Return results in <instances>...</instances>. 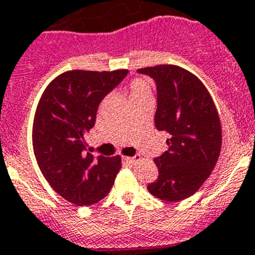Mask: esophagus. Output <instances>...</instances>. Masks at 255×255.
Wrapping results in <instances>:
<instances>
[{
    "instance_id": "34e87169",
    "label": "esophagus",
    "mask_w": 255,
    "mask_h": 255,
    "mask_svg": "<svg viewBox=\"0 0 255 255\" xmlns=\"http://www.w3.org/2000/svg\"><path fill=\"white\" fill-rule=\"evenodd\" d=\"M139 160V156L137 157H123V162L127 163H134Z\"/></svg>"
}]
</instances>
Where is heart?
Here are the masks:
<instances>
[{
	"instance_id": "1",
	"label": "heart",
	"mask_w": 255,
	"mask_h": 255,
	"mask_svg": "<svg viewBox=\"0 0 255 255\" xmlns=\"http://www.w3.org/2000/svg\"><path fill=\"white\" fill-rule=\"evenodd\" d=\"M128 92H129L130 102L134 103V102L142 101L144 98H152L153 85H152L151 80L147 79V78H133L128 85Z\"/></svg>"
}]
</instances>
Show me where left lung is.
Listing matches in <instances>:
<instances>
[{
    "label": "left lung",
    "mask_w": 255,
    "mask_h": 255,
    "mask_svg": "<svg viewBox=\"0 0 255 255\" xmlns=\"http://www.w3.org/2000/svg\"><path fill=\"white\" fill-rule=\"evenodd\" d=\"M138 73L157 85L154 125L168 133V151L154 158L158 178L147 186L157 199L178 203L194 195L220 156L223 133L215 103L191 71L172 65L147 66Z\"/></svg>",
    "instance_id": "obj_1"
}]
</instances>
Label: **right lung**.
Masks as SVG:
<instances>
[{
    "label": "right lung",
    "mask_w": 255,
    "mask_h": 255,
    "mask_svg": "<svg viewBox=\"0 0 255 255\" xmlns=\"http://www.w3.org/2000/svg\"><path fill=\"white\" fill-rule=\"evenodd\" d=\"M127 74L68 70L52 79L41 94L34 123L32 147L50 186L69 203L89 206L108 195L122 167L120 154L85 152V134L94 127L102 99Z\"/></svg>",
    "instance_id": "obj_1"
}]
</instances>
